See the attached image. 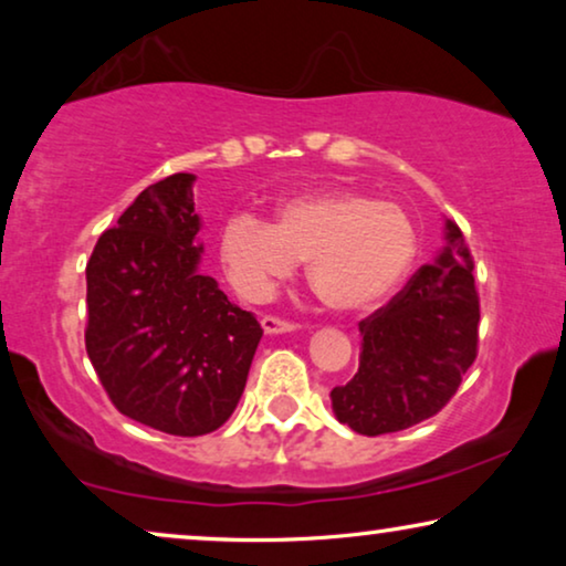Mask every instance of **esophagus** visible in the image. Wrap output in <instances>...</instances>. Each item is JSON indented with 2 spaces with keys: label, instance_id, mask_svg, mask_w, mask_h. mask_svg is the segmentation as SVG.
I'll return each instance as SVG.
<instances>
[{
  "label": "esophagus",
  "instance_id": "esophagus-1",
  "mask_svg": "<svg viewBox=\"0 0 566 566\" xmlns=\"http://www.w3.org/2000/svg\"><path fill=\"white\" fill-rule=\"evenodd\" d=\"M260 324H262V329H265V335H281V332H293V329H296V324L285 322V319H281V316H273V314L262 316Z\"/></svg>",
  "mask_w": 566,
  "mask_h": 566
}]
</instances>
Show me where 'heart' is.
<instances>
[{"mask_svg": "<svg viewBox=\"0 0 566 566\" xmlns=\"http://www.w3.org/2000/svg\"><path fill=\"white\" fill-rule=\"evenodd\" d=\"M221 262L244 296H262L306 260L312 291L332 312H368L405 281L417 231L399 206L358 190H308L285 198L275 223L234 213L219 234Z\"/></svg>", "mask_w": 566, "mask_h": 566, "instance_id": "b5f03b06", "label": "heart"}]
</instances>
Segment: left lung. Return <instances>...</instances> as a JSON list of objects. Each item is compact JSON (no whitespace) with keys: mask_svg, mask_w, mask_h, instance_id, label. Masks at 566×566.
<instances>
[{"mask_svg":"<svg viewBox=\"0 0 566 566\" xmlns=\"http://www.w3.org/2000/svg\"><path fill=\"white\" fill-rule=\"evenodd\" d=\"M474 260L453 221L446 247L389 304L363 319L360 366L332 389L337 420L360 436L399 432L438 415L476 360Z\"/></svg>","mask_w":566,"mask_h":566,"instance_id":"8db88e82","label":"left lung"}]
</instances>
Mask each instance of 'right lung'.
Here are the masks:
<instances>
[{
	"label": "right lung",
	"mask_w": 566,
	"mask_h": 566,
	"mask_svg": "<svg viewBox=\"0 0 566 566\" xmlns=\"http://www.w3.org/2000/svg\"><path fill=\"white\" fill-rule=\"evenodd\" d=\"M196 175L154 182L87 262L84 345L120 415L169 436L219 430L242 397L262 327L198 270Z\"/></svg>",
	"instance_id": "right-lung-1"
}]
</instances>
